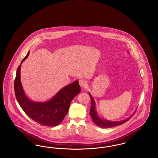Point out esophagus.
Returning a JSON list of instances; mask_svg holds the SVG:
<instances>
[{
  "label": "esophagus",
  "instance_id": "esophagus-1",
  "mask_svg": "<svg viewBox=\"0 0 158 158\" xmlns=\"http://www.w3.org/2000/svg\"><path fill=\"white\" fill-rule=\"evenodd\" d=\"M79 83L80 85V86L81 87H82V88L86 87V85H87V82L85 80H84V79H80L79 81Z\"/></svg>",
  "mask_w": 158,
  "mask_h": 158
}]
</instances>
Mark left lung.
Returning <instances> with one entry per match:
<instances>
[{"label":"left lung","mask_w":158,"mask_h":158,"mask_svg":"<svg viewBox=\"0 0 158 158\" xmlns=\"http://www.w3.org/2000/svg\"><path fill=\"white\" fill-rule=\"evenodd\" d=\"M88 94H89V95L90 96V99H91L90 115L92 117V119L94 121V123L98 127L102 128H111L115 127V126H119V125H121V124L126 123L128 120H130L131 118V117H132V115H133V114H133L130 117H128L126 120L119 121H114L107 120L105 119H102L99 116V115L97 113V109H96L95 101L94 99L92 97V96L91 95V94L89 92Z\"/></svg>","instance_id":"8db88e82"}]
</instances>
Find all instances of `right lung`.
Listing matches in <instances>:
<instances>
[{
    "mask_svg": "<svg viewBox=\"0 0 158 158\" xmlns=\"http://www.w3.org/2000/svg\"><path fill=\"white\" fill-rule=\"evenodd\" d=\"M29 54L30 52L17 69L14 82L16 100L25 114L40 124L48 127L58 126L66 115L71 101L81 90L79 81H75L63 87L47 101H32L23 90L20 74L21 64L27 59Z\"/></svg>",
    "mask_w": 158,
    "mask_h": 158,
    "instance_id": "1",
    "label": "right lung"
}]
</instances>
